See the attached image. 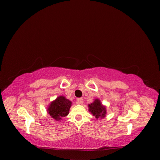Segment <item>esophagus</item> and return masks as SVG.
I'll list each match as a JSON object with an SVG mask.
<instances>
[{
	"label": "esophagus",
	"mask_w": 160,
	"mask_h": 160,
	"mask_svg": "<svg viewBox=\"0 0 160 160\" xmlns=\"http://www.w3.org/2000/svg\"><path fill=\"white\" fill-rule=\"evenodd\" d=\"M83 103V98H78L77 100V102L76 103L78 104V105H82Z\"/></svg>",
	"instance_id": "esophagus-1"
}]
</instances>
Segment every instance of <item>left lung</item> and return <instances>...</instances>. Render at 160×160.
I'll list each match as a JSON object with an SVG mask.
<instances>
[{
  "label": "left lung",
  "instance_id": "obj_1",
  "mask_svg": "<svg viewBox=\"0 0 160 160\" xmlns=\"http://www.w3.org/2000/svg\"><path fill=\"white\" fill-rule=\"evenodd\" d=\"M89 111L94 117L98 119L99 118L103 119L107 114L106 106L103 105L99 99H95L93 103L88 105Z\"/></svg>",
  "mask_w": 160,
  "mask_h": 160
}]
</instances>
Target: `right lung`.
<instances>
[{
	"mask_svg": "<svg viewBox=\"0 0 160 160\" xmlns=\"http://www.w3.org/2000/svg\"><path fill=\"white\" fill-rule=\"evenodd\" d=\"M72 102L65 96L61 95L52 101L47 107V113L57 122H60L62 118L66 117L69 113Z\"/></svg>",
	"mask_w": 160,
	"mask_h": 160,
	"instance_id": "obj_1",
	"label": "right lung"
}]
</instances>
